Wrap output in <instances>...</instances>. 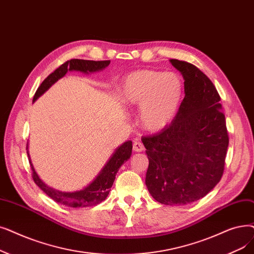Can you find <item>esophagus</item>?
Wrapping results in <instances>:
<instances>
[{"label":"esophagus","mask_w":254,"mask_h":254,"mask_svg":"<svg viewBox=\"0 0 254 254\" xmlns=\"http://www.w3.org/2000/svg\"><path fill=\"white\" fill-rule=\"evenodd\" d=\"M133 149H134L135 151H138V152H140V151H143V150H144V145H143V143H142L140 140L136 139V140L134 141Z\"/></svg>","instance_id":"esophagus-1"}]
</instances>
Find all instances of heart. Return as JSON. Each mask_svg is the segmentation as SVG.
<instances>
[{
  "mask_svg": "<svg viewBox=\"0 0 254 254\" xmlns=\"http://www.w3.org/2000/svg\"><path fill=\"white\" fill-rule=\"evenodd\" d=\"M183 94L182 80L174 72L139 70L127 75L120 96L129 106H141V124L146 129L159 130L173 119Z\"/></svg>",
  "mask_w": 254,
  "mask_h": 254,
  "instance_id": "obj_1",
  "label": "heart"
}]
</instances>
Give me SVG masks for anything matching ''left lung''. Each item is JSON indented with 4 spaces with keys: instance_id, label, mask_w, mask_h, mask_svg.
Segmentation results:
<instances>
[{
    "instance_id": "obj_1",
    "label": "left lung",
    "mask_w": 254,
    "mask_h": 254,
    "mask_svg": "<svg viewBox=\"0 0 254 254\" xmlns=\"http://www.w3.org/2000/svg\"><path fill=\"white\" fill-rule=\"evenodd\" d=\"M170 62L184 76L185 97L169 126L142 138L149 161L145 184L158 202L184 205L221 180L229 138L213 82L189 62Z\"/></svg>"
}]
</instances>
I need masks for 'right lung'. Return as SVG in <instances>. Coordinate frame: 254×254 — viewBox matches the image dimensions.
<instances>
[{
  "label": "right lung",
  "mask_w": 254,
  "mask_h": 254,
  "mask_svg": "<svg viewBox=\"0 0 254 254\" xmlns=\"http://www.w3.org/2000/svg\"><path fill=\"white\" fill-rule=\"evenodd\" d=\"M109 64H110V60L92 61V60L71 59V60L66 61L65 63L60 65L56 70L53 71L51 74H49L48 78L43 80V82L40 84L38 89L36 90L34 97H33V102H35L41 94L45 93L55 82H57L59 79L62 78V76H64L65 73L68 70L93 72V71L104 69ZM131 148H133L131 141H127L123 145H120L115 150L113 156L107 162L105 167L102 169L100 174L96 176L95 180L89 186H87L85 189L81 191L65 193V192H60L50 188V187H48L45 183H42L40 181L34 168H33L31 160H29L31 169H32V178H33V181L35 182V184L43 192H45L49 197H51L53 200H55L58 203L67 205L70 207L93 206L101 203L107 198L110 190H111V187L114 183L118 169L120 168L121 165H123L125 162H127L131 156Z\"/></svg>",
  "instance_id": "obj_1"
}]
</instances>
